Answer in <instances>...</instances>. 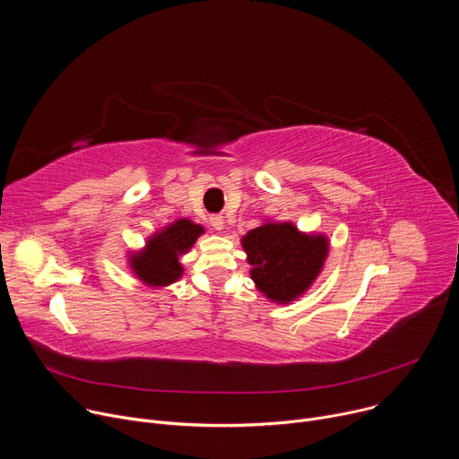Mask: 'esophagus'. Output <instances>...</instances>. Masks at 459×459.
Returning a JSON list of instances; mask_svg holds the SVG:
<instances>
[{
	"mask_svg": "<svg viewBox=\"0 0 459 459\" xmlns=\"http://www.w3.org/2000/svg\"><path fill=\"white\" fill-rule=\"evenodd\" d=\"M223 216H212L211 218V225L216 229V230H221L223 229Z\"/></svg>",
	"mask_w": 459,
	"mask_h": 459,
	"instance_id": "obj_1",
	"label": "esophagus"
}]
</instances>
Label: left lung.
Returning <instances> with one entry per match:
<instances>
[{"instance_id": "1", "label": "left lung", "mask_w": 459, "mask_h": 459, "mask_svg": "<svg viewBox=\"0 0 459 459\" xmlns=\"http://www.w3.org/2000/svg\"><path fill=\"white\" fill-rule=\"evenodd\" d=\"M255 289L274 303H290L308 290L329 254L323 234L299 232L292 223H265L241 239Z\"/></svg>"}]
</instances>
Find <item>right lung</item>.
<instances>
[{
	"label": "right lung",
	"instance_id": "obj_1",
	"mask_svg": "<svg viewBox=\"0 0 459 459\" xmlns=\"http://www.w3.org/2000/svg\"><path fill=\"white\" fill-rule=\"evenodd\" d=\"M204 232L202 225L178 220L149 238L143 250L130 254V269L149 287H167L183 274L179 255L186 254Z\"/></svg>",
	"mask_w": 459,
	"mask_h": 459
}]
</instances>
